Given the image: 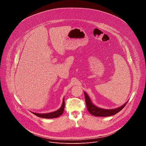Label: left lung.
<instances>
[{
	"label": "left lung",
	"mask_w": 146,
	"mask_h": 146,
	"mask_svg": "<svg viewBox=\"0 0 146 146\" xmlns=\"http://www.w3.org/2000/svg\"><path fill=\"white\" fill-rule=\"evenodd\" d=\"M85 95V99H86V103L87 105V108L88 110V111L93 115L97 116V117H108L111 116L113 115H114L117 113H118L119 111H120L125 105L127 103H125L122 106L112 110H108V109H103L101 108H99L95 105H94L92 103L89 96L88 95L84 92Z\"/></svg>",
	"instance_id": "left-lung-1"
}]
</instances>
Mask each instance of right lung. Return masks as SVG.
<instances>
[{"instance_id":"add662e5","label":"right lung","mask_w":146,"mask_h":146,"mask_svg":"<svg viewBox=\"0 0 146 146\" xmlns=\"http://www.w3.org/2000/svg\"><path fill=\"white\" fill-rule=\"evenodd\" d=\"M64 109H65V100H64V98L63 103H62V105L60 107V108L54 112H52L50 113H47V114H38V113H32L34 114L35 115L37 116L38 117H41V118H54L58 117L60 115H61L62 114V113H64Z\"/></svg>"}]
</instances>
